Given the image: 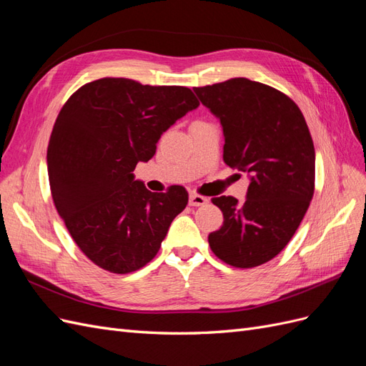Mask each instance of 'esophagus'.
<instances>
[{
    "mask_svg": "<svg viewBox=\"0 0 366 366\" xmlns=\"http://www.w3.org/2000/svg\"><path fill=\"white\" fill-rule=\"evenodd\" d=\"M207 198L206 197H202V195H198V194H191L189 195V204L191 206H204V204H207Z\"/></svg>",
    "mask_w": 366,
    "mask_h": 366,
    "instance_id": "1",
    "label": "esophagus"
}]
</instances>
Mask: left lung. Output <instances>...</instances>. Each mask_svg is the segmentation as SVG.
Returning <instances> with one entry per match:
<instances>
[{
	"label": "left lung",
	"mask_w": 366,
	"mask_h": 366,
	"mask_svg": "<svg viewBox=\"0 0 366 366\" xmlns=\"http://www.w3.org/2000/svg\"><path fill=\"white\" fill-rule=\"evenodd\" d=\"M194 92L223 128L224 163L250 180L244 203L212 198L224 221L209 246L234 267H257L289 244L313 198L315 147L307 122L290 97L246 77Z\"/></svg>",
	"instance_id": "1"
}]
</instances>
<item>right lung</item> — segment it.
<instances>
[{"instance_id":"1","label":"right lung","mask_w":366,"mask_h":366,"mask_svg":"<svg viewBox=\"0 0 366 366\" xmlns=\"http://www.w3.org/2000/svg\"><path fill=\"white\" fill-rule=\"evenodd\" d=\"M198 105L186 86L104 77L62 107L47 148L51 197L71 238L99 267L124 274L157 254L187 192L182 186L151 192L134 169Z\"/></svg>"}]
</instances>
